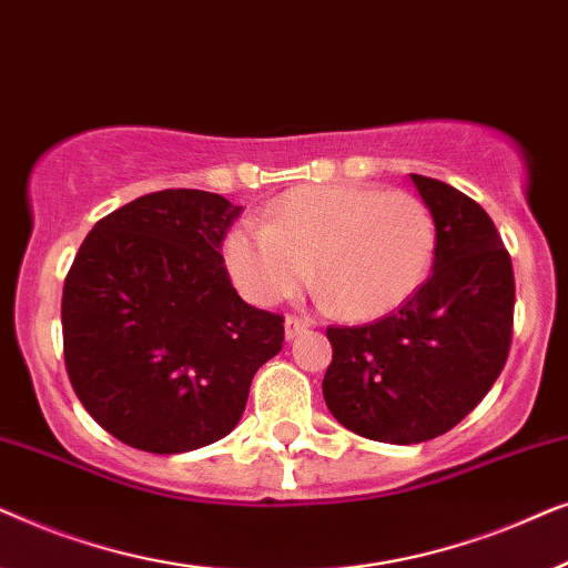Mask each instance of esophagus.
I'll list each match as a JSON object with an SVG mask.
<instances>
[{
    "label": "esophagus",
    "mask_w": 568,
    "mask_h": 568,
    "mask_svg": "<svg viewBox=\"0 0 568 568\" xmlns=\"http://www.w3.org/2000/svg\"><path fill=\"white\" fill-rule=\"evenodd\" d=\"M310 328V323L307 321H302V317H286L284 321V338L286 341H294L300 336V333H305Z\"/></svg>",
    "instance_id": "obj_1"
}]
</instances>
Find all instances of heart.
Returning a JSON list of instances; mask_svg holds the SVG:
<instances>
[{
	"label": "heart",
	"mask_w": 568,
	"mask_h": 568,
	"mask_svg": "<svg viewBox=\"0 0 568 568\" xmlns=\"http://www.w3.org/2000/svg\"><path fill=\"white\" fill-rule=\"evenodd\" d=\"M232 282L276 305L310 278L348 321H377L422 290L437 255V222L408 191L305 185L268 206V224L240 222L222 245Z\"/></svg>",
	"instance_id": "b5f03b06"
}]
</instances>
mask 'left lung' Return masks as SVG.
<instances>
[{
    "mask_svg": "<svg viewBox=\"0 0 568 568\" xmlns=\"http://www.w3.org/2000/svg\"><path fill=\"white\" fill-rule=\"evenodd\" d=\"M437 222L432 276L400 310L328 328L325 406L359 437L418 445L460 424L504 369L515 274L491 216L453 185L410 175Z\"/></svg>",
    "mask_w": 568,
    "mask_h": 568,
    "instance_id": "1",
    "label": "left lung"
}]
</instances>
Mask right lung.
I'll return each mask as SVG.
<instances>
[{
    "label": "right lung",
    "mask_w": 568,
    "mask_h": 568,
    "mask_svg": "<svg viewBox=\"0 0 568 568\" xmlns=\"http://www.w3.org/2000/svg\"><path fill=\"white\" fill-rule=\"evenodd\" d=\"M220 193H146L103 216L61 297L64 359L88 414L123 445L178 455L227 437L284 321L230 284Z\"/></svg>",
    "instance_id": "right-lung-1"
}]
</instances>
